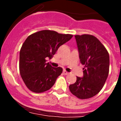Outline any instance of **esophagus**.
Returning <instances> with one entry per match:
<instances>
[{
    "mask_svg": "<svg viewBox=\"0 0 121 121\" xmlns=\"http://www.w3.org/2000/svg\"><path fill=\"white\" fill-rule=\"evenodd\" d=\"M63 73H64V75H67V74H69V73L67 72L65 70H64V71H63Z\"/></svg>",
    "mask_w": 121,
    "mask_h": 121,
    "instance_id": "esophagus-1",
    "label": "esophagus"
}]
</instances>
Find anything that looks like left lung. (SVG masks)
Wrapping results in <instances>:
<instances>
[{
    "instance_id": "8db88e82",
    "label": "left lung",
    "mask_w": 121,
    "mask_h": 121,
    "mask_svg": "<svg viewBox=\"0 0 121 121\" xmlns=\"http://www.w3.org/2000/svg\"><path fill=\"white\" fill-rule=\"evenodd\" d=\"M84 76L77 77L69 86L73 95L81 99L92 98L101 90L109 73L110 57L102 43L93 35H76Z\"/></svg>"
}]
</instances>
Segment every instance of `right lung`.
Returning a JSON list of instances; mask_svg holds the SVG:
<instances>
[{
    "instance_id": "right-lung-1",
    "label": "right lung",
    "mask_w": 121,
    "mask_h": 121,
    "mask_svg": "<svg viewBox=\"0 0 121 121\" xmlns=\"http://www.w3.org/2000/svg\"><path fill=\"white\" fill-rule=\"evenodd\" d=\"M73 35L60 34L52 30H42L30 35L20 50L19 71L25 84L30 91L43 93L53 86L62 73L60 67L54 68L47 63L60 46Z\"/></svg>"
}]
</instances>
